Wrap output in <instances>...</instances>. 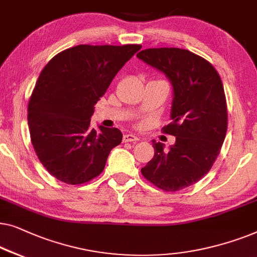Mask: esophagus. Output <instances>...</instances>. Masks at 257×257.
<instances>
[{
    "mask_svg": "<svg viewBox=\"0 0 257 257\" xmlns=\"http://www.w3.org/2000/svg\"><path fill=\"white\" fill-rule=\"evenodd\" d=\"M136 141H139V137L133 135V134H125L123 135V142H136Z\"/></svg>",
    "mask_w": 257,
    "mask_h": 257,
    "instance_id": "esophagus-1",
    "label": "esophagus"
}]
</instances>
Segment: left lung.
I'll list each match as a JSON object with an SVG mask.
<instances>
[{
	"instance_id": "8db88e82",
	"label": "left lung",
	"mask_w": 257,
	"mask_h": 257,
	"mask_svg": "<svg viewBox=\"0 0 257 257\" xmlns=\"http://www.w3.org/2000/svg\"><path fill=\"white\" fill-rule=\"evenodd\" d=\"M137 57L171 82L172 122L163 132L176 136L169 150L153 141L155 155L141 172L158 189L176 192L200 180L220 153L227 132L223 85L213 65L189 50L147 49Z\"/></svg>"
}]
</instances>
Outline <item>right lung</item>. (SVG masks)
Wrapping results in <instances>:
<instances>
[{"mask_svg": "<svg viewBox=\"0 0 257 257\" xmlns=\"http://www.w3.org/2000/svg\"><path fill=\"white\" fill-rule=\"evenodd\" d=\"M141 48L78 45L58 53L43 68L29 101L28 124L39 161L58 180L79 185L103 171L122 133L102 125L91 129L94 104Z\"/></svg>", "mask_w": 257, "mask_h": 257, "instance_id": "add662e5", "label": "right lung"}]
</instances>
